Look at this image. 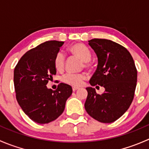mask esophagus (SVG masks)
Segmentation results:
<instances>
[{"label": "esophagus", "mask_w": 149, "mask_h": 149, "mask_svg": "<svg viewBox=\"0 0 149 149\" xmlns=\"http://www.w3.org/2000/svg\"><path fill=\"white\" fill-rule=\"evenodd\" d=\"M78 89H79V87H75V86L73 87V91H76V90H78Z\"/></svg>", "instance_id": "34e87169"}]
</instances>
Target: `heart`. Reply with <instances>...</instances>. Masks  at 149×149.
Segmentation results:
<instances>
[{"label": "heart", "instance_id": "heart-1", "mask_svg": "<svg viewBox=\"0 0 149 149\" xmlns=\"http://www.w3.org/2000/svg\"><path fill=\"white\" fill-rule=\"evenodd\" d=\"M69 51L74 54L84 61V65L86 68L91 66L90 59L91 58V52L86 46L81 43H76L69 47ZM54 66L58 71L63 70L65 63V56L64 53L59 51L56 53L54 58ZM86 79L85 73H67L62 77V81L65 84L73 86H79L81 85L84 80Z\"/></svg>", "mask_w": 149, "mask_h": 149}]
</instances>
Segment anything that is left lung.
<instances>
[{"label": "left lung", "mask_w": 149, "mask_h": 149, "mask_svg": "<svg viewBox=\"0 0 149 149\" xmlns=\"http://www.w3.org/2000/svg\"><path fill=\"white\" fill-rule=\"evenodd\" d=\"M88 42L98 58L97 68L90 84L104 86L105 91L99 94L95 88H86L85 109L97 121L113 123L128 109L133 102L137 69L130 52L120 45L105 39H92Z\"/></svg>", "instance_id": "1"}]
</instances>
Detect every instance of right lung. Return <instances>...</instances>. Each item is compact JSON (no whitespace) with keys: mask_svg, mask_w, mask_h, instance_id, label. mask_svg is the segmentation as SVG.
<instances>
[{"mask_svg":"<svg viewBox=\"0 0 149 149\" xmlns=\"http://www.w3.org/2000/svg\"><path fill=\"white\" fill-rule=\"evenodd\" d=\"M63 43L56 40L42 43L27 51L14 68L16 100L29 118L39 124L56 120L73 92L72 87L66 84H59L55 91L46 86L56 74L54 58Z\"/></svg>","mask_w":149,"mask_h":149,"instance_id":"1","label":"right lung"}]
</instances>
